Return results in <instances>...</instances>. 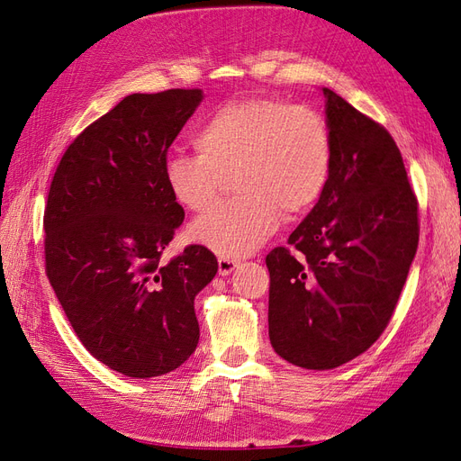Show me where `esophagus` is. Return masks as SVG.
<instances>
[{"instance_id": "34e87169", "label": "esophagus", "mask_w": 461, "mask_h": 461, "mask_svg": "<svg viewBox=\"0 0 461 461\" xmlns=\"http://www.w3.org/2000/svg\"><path fill=\"white\" fill-rule=\"evenodd\" d=\"M236 267H239V261L229 259V258H219V275L221 276L230 275Z\"/></svg>"}]
</instances>
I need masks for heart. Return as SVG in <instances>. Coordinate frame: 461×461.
<instances>
[{"label":"heart","mask_w":461,"mask_h":461,"mask_svg":"<svg viewBox=\"0 0 461 461\" xmlns=\"http://www.w3.org/2000/svg\"><path fill=\"white\" fill-rule=\"evenodd\" d=\"M196 153H173L165 185L188 212L217 198L232 175L239 198L192 222V240L222 258H242L267 242L285 215H300L321 198L332 167V136L317 111L273 97L232 102L192 134Z\"/></svg>","instance_id":"1"}]
</instances>
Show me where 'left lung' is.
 I'll list each match as a JSON object with an SVG mask.
<instances>
[{
    "label": "left lung",
    "mask_w": 461,
    "mask_h": 461,
    "mask_svg": "<svg viewBox=\"0 0 461 461\" xmlns=\"http://www.w3.org/2000/svg\"><path fill=\"white\" fill-rule=\"evenodd\" d=\"M332 136L329 183L290 248L265 258L269 339L303 369H334L381 337L420 242L417 200L384 127L323 88Z\"/></svg>",
    "instance_id": "8db88e82"
}]
</instances>
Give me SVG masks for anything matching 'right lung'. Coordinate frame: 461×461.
<instances>
[{
    "instance_id": "obj_1",
    "label": "right lung",
    "mask_w": 461,
    "mask_h": 461,
    "mask_svg": "<svg viewBox=\"0 0 461 461\" xmlns=\"http://www.w3.org/2000/svg\"><path fill=\"white\" fill-rule=\"evenodd\" d=\"M203 100L202 90L131 94L82 131L53 175L44 213L46 273L78 340L134 379L175 371L194 354V298L217 259L163 249L185 209L167 190V151Z\"/></svg>"
}]
</instances>
